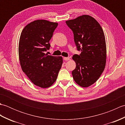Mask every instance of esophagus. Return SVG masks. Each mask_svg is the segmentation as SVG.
Segmentation results:
<instances>
[{"label": "esophagus", "instance_id": "obj_1", "mask_svg": "<svg viewBox=\"0 0 125 125\" xmlns=\"http://www.w3.org/2000/svg\"><path fill=\"white\" fill-rule=\"evenodd\" d=\"M63 59H64V60H65V61H68V60H70V58L69 57H64L63 58Z\"/></svg>", "mask_w": 125, "mask_h": 125}]
</instances>
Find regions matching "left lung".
<instances>
[{"label": "left lung", "instance_id": "8db88e82", "mask_svg": "<svg viewBox=\"0 0 125 125\" xmlns=\"http://www.w3.org/2000/svg\"><path fill=\"white\" fill-rule=\"evenodd\" d=\"M73 31L74 41L81 54L74 55L76 67L73 78L80 86L87 87L96 82L104 70L106 62L105 35L100 24L88 15L65 21Z\"/></svg>", "mask_w": 125, "mask_h": 125}]
</instances>
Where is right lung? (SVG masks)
I'll return each instance as SVG.
<instances>
[{
  "mask_svg": "<svg viewBox=\"0 0 125 125\" xmlns=\"http://www.w3.org/2000/svg\"><path fill=\"white\" fill-rule=\"evenodd\" d=\"M58 23L37 20L23 29L19 43V57L23 73L35 85L48 88L55 83L62 67V56L48 55L49 41Z\"/></svg>",
  "mask_w": 125,
  "mask_h": 125,
  "instance_id": "add662e5",
  "label": "right lung"
}]
</instances>
